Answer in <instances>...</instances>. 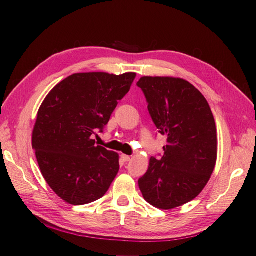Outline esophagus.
<instances>
[{
    "mask_svg": "<svg viewBox=\"0 0 256 256\" xmlns=\"http://www.w3.org/2000/svg\"><path fill=\"white\" fill-rule=\"evenodd\" d=\"M120 158H122L123 162H130L131 160V156H128V154H120Z\"/></svg>",
    "mask_w": 256,
    "mask_h": 256,
    "instance_id": "esophagus-1",
    "label": "esophagus"
}]
</instances>
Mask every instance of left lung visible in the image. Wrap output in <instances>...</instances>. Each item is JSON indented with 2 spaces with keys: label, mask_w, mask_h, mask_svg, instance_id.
Wrapping results in <instances>:
<instances>
[{
  "label": "left lung",
  "mask_w": 256,
  "mask_h": 256,
  "mask_svg": "<svg viewBox=\"0 0 256 256\" xmlns=\"http://www.w3.org/2000/svg\"><path fill=\"white\" fill-rule=\"evenodd\" d=\"M138 86L160 134L167 136L162 158H150L138 180L144 200L162 210L175 209L200 194L214 170L218 138L204 96L188 81L142 76Z\"/></svg>",
  "instance_id": "obj_1"
}]
</instances>
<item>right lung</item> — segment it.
<instances>
[{
	"label": "right lung",
	"mask_w": 256,
	"mask_h": 256,
	"mask_svg": "<svg viewBox=\"0 0 256 256\" xmlns=\"http://www.w3.org/2000/svg\"><path fill=\"white\" fill-rule=\"evenodd\" d=\"M134 72L76 73L56 84L37 112L32 149L50 188L68 204H88L105 196L120 170L118 154L94 144Z\"/></svg>",
	"instance_id": "1"
}]
</instances>
